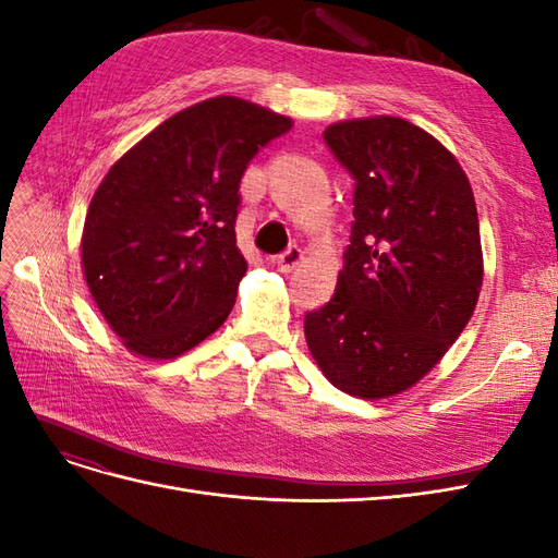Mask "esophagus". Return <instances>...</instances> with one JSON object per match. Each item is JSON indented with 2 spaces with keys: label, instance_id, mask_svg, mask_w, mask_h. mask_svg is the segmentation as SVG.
<instances>
[{
  "label": "esophagus",
  "instance_id": "esophagus-1",
  "mask_svg": "<svg viewBox=\"0 0 558 558\" xmlns=\"http://www.w3.org/2000/svg\"><path fill=\"white\" fill-rule=\"evenodd\" d=\"M302 258H305V251L293 244V246L286 248L281 256L277 258V265H279L281 272H293V269L302 263Z\"/></svg>",
  "mask_w": 558,
  "mask_h": 558
}]
</instances>
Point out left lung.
Returning <instances> with one entry per match:
<instances>
[{"label": "left lung", "instance_id": "left-lung-1", "mask_svg": "<svg viewBox=\"0 0 558 558\" xmlns=\"http://www.w3.org/2000/svg\"><path fill=\"white\" fill-rule=\"evenodd\" d=\"M324 140L356 181L353 223L335 295L305 316V337L332 386L379 400L433 369L475 312V195L459 160L402 118L342 121Z\"/></svg>", "mask_w": 558, "mask_h": 558}]
</instances>
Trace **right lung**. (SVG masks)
I'll list each match as a JSON object with an SVG mask.
<instances>
[{
  "mask_svg": "<svg viewBox=\"0 0 558 558\" xmlns=\"http://www.w3.org/2000/svg\"><path fill=\"white\" fill-rule=\"evenodd\" d=\"M291 128L289 116L246 99L211 97L167 118L107 172L81 265L132 353L177 359L223 326L246 275L234 238L240 181Z\"/></svg>",
  "mask_w": 558,
  "mask_h": 558,
  "instance_id": "obj_1",
  "label": "right lung"
}]
</instances>
